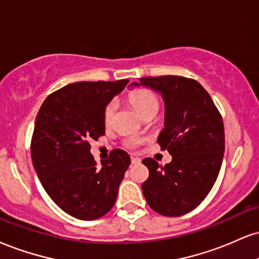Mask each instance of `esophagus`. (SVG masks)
Wrapping results in <instances>:
<instances>
[{
	"instance_id": "esophagus-1",
	"label": "esophagus",
	"mask_w": 259,
	"mask_h": 259,
	"mask_svg": "<svg viewBox=\"0 0 259 259\" xmlns=\"http://www.w3.org/2000/svg\"><path fill=\"white\" fill-rule=\"evenodd\" d=\"M140 163H141V160H140L138 157H132V164H133V165L140 164Z\"/></svg>"
}]
</instances>
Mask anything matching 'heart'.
<instances>
[{"mask_svg": "<svg viewBox=\"0 0 259 259\" xmlns=\"http://www.w3.org/2000/svg\"><path fill=\"white\" fill-rule=\"evenodd\" d=\"M129 100L132 102V105L136 110L139 111V113L142 117L149 116V114H153L155 116L158 110H159V100H158L157 95L153 92L148 89H138L134 90L133 93H130ZM114 110H116V104L111 102L110 105L106 107L105 111V121L106 124H110L113 118ZM141 143V140L138 138H127L125 140V145L127 147H136Z\"/></svg>", "mask_w": 259, "mask_h": 259, "instance_id": "heart-1", "label": "heart"}]
</instances>
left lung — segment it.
<instances>
[{"mask_svg":"<svg viewBox=\"0 0 259 259\" xmlns=\"http://www.w3.org/2000/svg\"><path fill=\"white\" fill-rule=\"evenodd\" d=\"M132 87H146L164 100L161 149L169 164L146 158L149 176L142 183L146 201L155 212L177 217L191 212L206 198L219 176L224 153V126L208 93L197 80L180 76L145 77Z\"/></svg>","mask_w":259,"mask_h":259,"instance_id":"8db88e82","label":"left lung"}]
</instances>
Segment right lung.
<instances>
[{
  "instance_id": "obj_1",
  "label": "right lung",
  "mask_w": 259,
  "mask_h": 259,
  "mask_svg": "<svg viewBox=\"0 0 259 259\" xmlns=\"http://www.w3.org/2000/svg\"><path fill=\"white\" fill-rule=\"evenodd\" d=\"M129 79L77 82L45 100L36 117L31 158L52 200L70 216L100 219L113 207L130 165L123 149H113L98 166L90 141L105 134V108Z\"/></svg>"
}]
</instances>
